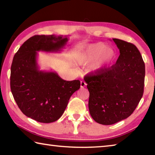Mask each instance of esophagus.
Segmentation results:
<instances>
[{"mask_svg": "<svg viewBox=\"0 0 155 155\" xmlns=\"http://www.w3.org/2000/svg\"><path fill=\"white\" fill-rule=\"evenodd\" d=\"M87 86V84L84 81H81V88H84Z\"/></svg>", "mask_w": 155, "mask_h": 155, "instance_id": "34e87169", "label": "esophagus"}]
</instances>
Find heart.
<instances>
[{"mask_svg":"<svg viewBox=\"0 0 155 155\" xmlns=\"http://www.w3.org/2000/svg\"><path fill=\"white\" fill-rule=\"evenodd\" d=\"M116 57V52L112 48H107L103 42H96L84 45L78 52L77 62L79 64L91 63L94 60L93 69L98 71L113 62Z\"/></svg>","mask_w":155,"mask_h":155,"instance_id":"heart-1","label":"heart"}]
</instances>
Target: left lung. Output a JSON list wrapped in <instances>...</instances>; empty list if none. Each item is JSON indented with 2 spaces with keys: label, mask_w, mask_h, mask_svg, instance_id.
I'll return each mask as SVG.
<instances>
[{
  "label": "left lung",
  "mask_w": 155,
  "mask_h": 155,
  "mask_svg": "<svg viewBox=\"0 0 155 155\" xmlns=\"http://www.w3.org/2000/svg\"><path fill=\"white\" fill-rule=\"evenodd\" d=\"M120 55L114 65L87 75L88 108L97 123L110 125L128 118L144 92L145 66L135 45L113 38Z\"/></svg>",
  "instance_id": "obj_1"
}]
</instances>
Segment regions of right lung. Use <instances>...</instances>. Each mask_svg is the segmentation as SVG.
Segmentation results:
<instances>
[{
    "label": "right lung",
    "instance_id": "obj_1",
    "mask_svg": "<svg viewBox=\"0 0 155 155\" xmlns=\"http://www.w3.org/2000/svg\"><path fill=\"white\" fill-rule=\"evenodd\" d=\"M68 41L67 36L35 35L22 44L13 58L11 68L13 97L23 114L40 123L57 120L72 94L80 88V81H67L56 72L41 71L37 62V52H60Z\"/></svg>",
    "mask_w": 155,
    "mask_h": 155
}]
</instances>
